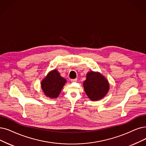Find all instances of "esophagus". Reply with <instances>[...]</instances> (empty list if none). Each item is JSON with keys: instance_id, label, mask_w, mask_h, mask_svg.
I'll return each mask as SVG.
<instances>
[{"instance_id": "esophagus-1", "label": "esophagus", "mask_w": 146, "mask_h": 146, "mask_svg": "<svg viewBox=\"0 0 146 146\" xmlns=\"http://www.w3.org/2000/svg\"><path fill=\"white\" fill-rule=\"evenodd\" d=\"M71 81V82H76V81H77V78L72 79Z\"/></svg>"}]
</instances>
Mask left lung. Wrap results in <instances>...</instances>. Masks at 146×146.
Returning a JSON list of instances; mask_svg holds the SVG:
<instances>
[{
    "label": "left lung",
    "mask_w": 146,
    "mask_h": 146,
    "mask_svg": "<svg viewBox=\"0 0 146 146\" xmlns=\"http://www.w3.org/2000/svg\"><path fill=\"white\" fill-rule=\"evenodd\" d=\"M83 87L86 95L90 100L98 101L107 95L110 84L101 73L90 71L86 75Z\"/></svg>",
    "instance_id": "obj_1"
}]
</instances>
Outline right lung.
I'll list each match as a JSON object with an SVG mask.
<instances>
[{
	"label": "right lung",
	"mask_w": 146,
	"mask_h": 146,
	"mask_svg": "<svg viewBox=\"0 0 146 146\" xmlns=\"http://www.w3.org/2000/svg\"><path fill=\"white\" fill-rule=\"evenodd\" d=\"M66 80L62 77L56 69L50 71L41 81V88L44 94L50 98H57Z\"/></svg>",
	"instance_id": "obj_1"
}]
</instances>
